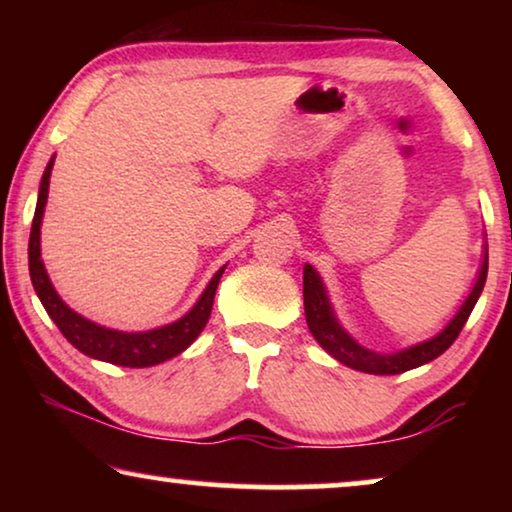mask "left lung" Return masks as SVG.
<instances>
[{
    "mask_svg": "<svg viewBox=\"0 0 512 512\" xmlns=\"http://www.w3.org/2000/svg\"><path fill=\"white\" fill-rule=\"evenodd\" d=\"M487 282V254H485V263H482L478 282H475L471 296L466 298V303L461 305V310L457 312L450 324L445 326L443 333H438L436 338L429 342H422V345L403 349L398 354H375L363 349L361 345L349 338V335L342 331L338 321L333 317L331 305H328L324 284L317 272H314L312 265H305L303 270V296H305V319L307 326L321 347L326 349L328 354L335 356L340 363L345 366L361 370V373H370V375H398L405 373V370H412L417 366H424L433 359H438L445 349H450L454 340L459 338L461 328L471 317L475 303H478L482 289H485Z\"/></svg>",
    "mask_w": 512,
    "mask_h": 512,
    "instance_id": "left-lung-1",
    "label": "left lung"
}]
</instances>
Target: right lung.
Segmentation results:
<instances>
[{
	"label": "right lung",
	"mask_w": 512,
	"mask_h": 512,
	"mask_svg": "<svg viewBox=\"0 0 512 512\" xmlns=\"http://www.w3.org/2000/svg\"><path fill=\"white\" fill-rule=\"evenodd\" d=\"M51 170H53V158L51 163L46 165L44 177H41L39 200H37V209H34V219H32L30 247H27L34 291H37V296L41 300V305H44V310L48 312V317L55 321V326L60 328V333L65 335V338L72 342L79 352H83L86 356H93V359L116 363V366L149 368L184 352V349L198 338L200 331L209 321L214 296H216V286H219V279L226 268L216 272L205 293H202L200 300L195 303V307L186 314V317H181L170 326L156 328V331L121 333V331H111V328L97 326L93 321L83 319L81 314L69 310V307L62 303L60 296L53 289L51 279L46 275L44 263H41L39 226H41V216H44V207L48 198V179H51Z\"/></svg>",
	"instance_id": "right-lung-1"
}]
</instances>
